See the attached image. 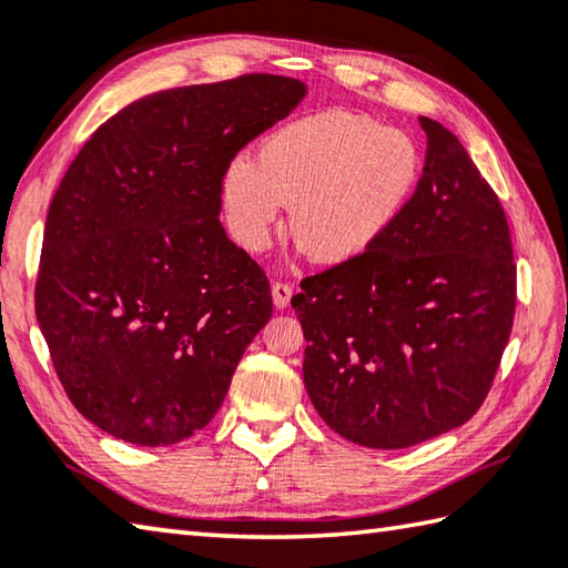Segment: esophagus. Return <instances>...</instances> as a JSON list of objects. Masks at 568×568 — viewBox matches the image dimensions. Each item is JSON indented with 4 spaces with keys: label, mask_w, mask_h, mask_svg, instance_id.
I'll return each mask as SVG.
<instances>
[{
    "label": "esophagus",
    "mask_w": 568,
    "mask_h": 568,
    "mask_svg": "<svg viewBox=\"0 0 568 568\" xmlns=\"http://www.w3.org/2000/svg\"><path fill=\"white\" fill-rule=\"evenodd\" d=\"M271 295H273V305L277 307V310H285L287 305H291V297H293V287L287 285V283H281V281H275L273 285H271Z\"/></svg>",
    "instance_id": "obj_1"
}]
</instances>
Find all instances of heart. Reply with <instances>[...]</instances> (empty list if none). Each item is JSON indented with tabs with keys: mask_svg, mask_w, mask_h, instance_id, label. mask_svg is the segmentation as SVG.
Here are the masks:
<instances>
[{
	"mask_svg": "<svg viewBox=\"0 0 568 568\" xmlns=\"http://www.w3.org/2000/svg\"><path fill=\"white\" fill-rule=\"evenodd\" d=\"M420 180V152L406 132L349 110H320L265 138L221 180L226 224L248 253H263L291 209L295 241L322 265L374 251L402 219Z\"/></svg>",
	"mask_w": 568,
	"mask_h": 568,
	"instance_id": "1",
	"label": "heart"
}]
</instances>
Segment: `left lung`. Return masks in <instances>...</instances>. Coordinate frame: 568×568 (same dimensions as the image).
Returning a JSON list of instances; mask_svg holds the SVG:
<instances>
[{"label": "left lung", "instance_id": "obj_1", "mask_svg": "<svg viewBox=\"0 0 568 568\" xmlns=\"http://www.w3.org/2000/svg\"><path fill=\"white\" fill-rule=\"evenodd\" d=\"M418 122L426 164L396 226L359 261L305 277L293 297L310 402L342 438L379 450L475 416L517 303L503 204L448 128Z\"/></svg>", "mask_w": 568, "mask_h": 568}]
</instances>
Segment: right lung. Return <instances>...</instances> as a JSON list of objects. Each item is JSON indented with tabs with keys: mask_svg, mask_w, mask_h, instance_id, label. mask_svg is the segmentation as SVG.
I'll use <instances>...</instances> for the list:
<instances>
[{
	"mask_svg": "<svg viewBox=\"0 0 568 568\" xmlns=\"http://www.w3.org/2000/svg\"><path fill=\"white\" fill-rule=\"evenodd\" d=\"M305 93L248 73L144 95L71 162L43 226L37 320L71 404L100 430L172 446L224 404L273 300L221 226V180Z\"/></svg>",
	"mask_w": 568,
	"mask_h": 568,
	"instance_id": "1",
	"label": "right lung"
}]
</instances>
